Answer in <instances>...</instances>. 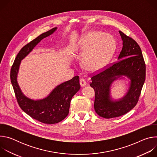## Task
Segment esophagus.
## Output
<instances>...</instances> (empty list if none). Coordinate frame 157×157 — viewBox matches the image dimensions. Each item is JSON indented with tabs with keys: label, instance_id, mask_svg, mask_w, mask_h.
Segmentation results:
<instances>
[{
	"label": "esophagus",
	"instance_id": "34e87169",
	"mask_svg": "<svg viewBox=\"0 0 157 157\" xmlns=\"http://www.w3.org/2000/svg\"><path fill=\"white\" fill-rule=\"evenodd\" d=\"M80 84H81V86L83 87V86H85L87 84V82H86V80L84 79L81 78L80 79Z\"/></svg>",
	"mask_w": 157,
	"mask_h": 157
}]
</instances>
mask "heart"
I'll return each mask as SVG.
<instances>
[{
    "instance_id": "obj_1",
    "label": "heart",
    "mask_w": 157,
    "mask_h": 157,
    "mask_svg": "<svg viewBox=\"0 0 157 157\" xmlns=\"http://www.w3.org/2000/svg\"><path fill=\"white\" fill-rule=\"evenodd\" d=\"M113 42L106 34L93 32L87 35L81 44L83 68L89 71L99 70L107 60Z\"/></svg>"
}]
</instances>
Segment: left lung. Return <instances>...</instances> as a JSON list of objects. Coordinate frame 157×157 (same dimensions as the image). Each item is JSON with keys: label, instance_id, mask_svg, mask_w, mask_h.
<instances>
[{"label": "left lung", "instance_id": "left-lung-1", "mask_svg": "<svg viewBox=\"0 0 157 157\" xmlns=\"http://www.w3.org/2000/svg\"><path fill=\"white\" fill-rule=\"evenodd\" d=\"M123 47L119 61L111 64L91 78L90 86L95 91L94 109L101 117L114 118L125 114L136 105L145 80V63L138 43L131 37L119 31ZM124 75L131 79L126 95L114 101L109 96L111 84Z\"/></svg>", "mask_w": 157, "mask_h": 157}]
</instances>
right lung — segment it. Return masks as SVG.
Masks as SVG:
<instances>
[{
    "instance_id": "add662e5",
    "label": "right lung",
    "mask_w": 157,
    "mask_h": 157,
    "mask_svg": "<svg viewBox=\"0 0 157 157\" xmlns=\"http://www.w3.org/2000/svg\"><path fill=\"white\" fill-rule=\"evenodd\" d=\"M56 27L44 32L27 43L17 54L10 70V80L17 102L20 108L33 119L47 124H56L69 114L72 98L81 86L78 76L57 86L45 98L35 101L22 93L17 83V76L21 60L23 59L44 38L52 35Z\"/></svg>"
}]
</instances>
